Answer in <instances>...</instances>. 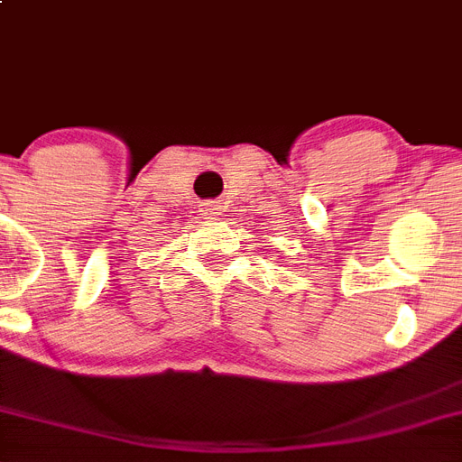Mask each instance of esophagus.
<instances>
[{
	"label": "esophagus",
	"mask_w": 462,
	"mask_h": 462,
	"mask_svg": "<svg viewBox=\"0 0 462 462\" xmlns=\"http://www.w3.org/2000/svg\"><path fill=\"white\" fill-rule=\"evenodd\" d=\"M202 216L204 218H218V216H223V207L218 202H204Z\"/></svg>",
	"instance_id": "esophagus-1"
}]
</instances>
